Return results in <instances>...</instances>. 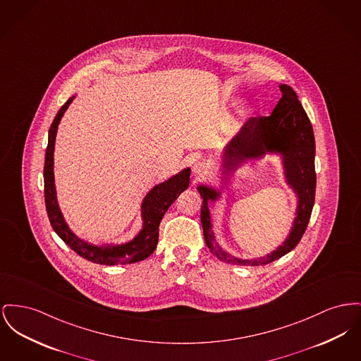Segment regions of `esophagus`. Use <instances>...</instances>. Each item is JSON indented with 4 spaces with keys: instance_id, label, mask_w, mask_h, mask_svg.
Segmentation results:
<instances>
[{
    "instance_id": "34e87169",
    "label": "esophagus",
    "mask_w": 361,
    "mask_h": 361,
    "mask_svg": "<svg viewBox=\"0 0 361 361\" xmlns=\"http://www.w3.org/2000/svg\"><path fill=\"white\" fill-rule=\"evenodd\" d=\"M209 169H210L209 164L202 162V161H197V162H195V165H193V173H195L197 177L206 176V174L209 173Z\"/></svg>"
}]
</instances>
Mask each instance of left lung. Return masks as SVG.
Instances as JSON below:
<instances>
[{"mask_svg":"<svg viewBox=\"0 0 361 361\" xmlns=\"http://www.w3.org/2000/svg\"><path fill=\"white\" fill-rule=\"evenodd\" d=\"M282 97L270 116L254 117L248 120L237 136L231 142L224 154L225 171L234 169L240 161L256 158L266 151H278L283 155V166L288 183L298 195L297 216L289 237L283 245L260 259L243 260L226 254L216 244L212 232L209 200H215L218 192L209 187H199L203 199L200 221L207 247L212 254L225 263L240 266H262L271 263L290 252L300 243L305 232L312 207L315 203L317 173H315V137L311 121L297 99L292 87L281 85Z\"/></svg>","mask_w":361,"mask_h":361,"instance_id":"1","label":"left lung"}]
</instances>
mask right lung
I'll list each match as a JSON object with an SVG mask.
<instances>
[{
    "label": "right lung",
    "instance_id": "right-lung-1",
    "mask_svg": "<svg viewBox=\"0 0 361 361\" xmlns=\"http://www.w3.org/2000/svg\"><path fill=\"white\" fill-rule=\"evenodd\" d=\"M73 98H69L59 113L56 114L50 129H49V143L44 155V168H43V180H44V204L49 221L54 232L60 235L65 244L73 250L76 254L92 263L116 266V264H127L145 260L149 257L157 248L159 224L162 216L168 212L171 203L178 197V195L185 191L190 185V174L191 170H183L177 176L171 177L168 181L155 185L147 193L142 203L143 214V229L132 241L123 245L116 247H97L90 245L72 233L65 224L63 214L57 204L56 187H54V173H53V155H54V142L57 127L60 124L65 110L71 105Z\"/></svg>",
    "mask_w": 361,
    "mask_h": 361
}]
</instances>
